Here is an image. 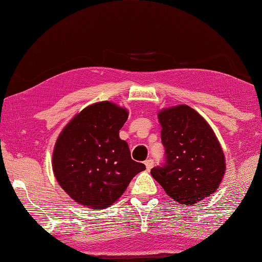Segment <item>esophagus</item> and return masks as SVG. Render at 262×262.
Masks as SVG:
<instances>
[{"instance_id":"esophagus-1","label":"esophagus","mask_w":262,"mask_h":262,"mask_svg":"<svg viewBox=\"0 0 262 262\" xmlns=\"http://www.w3.org/2000/svg\"><path fill=\"white\" fill-rule=\"evenodd\" d=\"M144 163H145V167L147 170H150V169L155 166V162H153V160H151V159H148V160H146Z\"/></svg>"}]
</instances>
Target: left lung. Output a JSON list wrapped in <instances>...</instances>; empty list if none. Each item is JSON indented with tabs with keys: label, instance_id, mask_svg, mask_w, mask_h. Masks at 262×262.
<instances>
[{
	"label": "left lung",
	"instance_id": "obj_1",
	"mask_svg": "<svg viewBox=\"0 0 262 262\" xmlns=\"http://www.w3.org/2000/svg\"><path fill=\"white\" fill-rule=\"evenodd\" d=\"M165 166L152 177L173 201L193 206L217 191L226 171L223 147L208 121L186 104L159 111Z\"/></svg>",
	"mask_w": 262,
	"mask_h": 262
}]
</instances>
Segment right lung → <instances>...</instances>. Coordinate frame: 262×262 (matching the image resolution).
<instances>
[{
	"label": "right lung",
	"instance_id": "1",
	"mask_svg": "<svg viewBox=\"0 0 262 262\" xmlns=\"http://www.w3.org/2000/svg\"><path fill=\"white\" fill-rule=\"evenodd\" d=\"M126 107L102 101L84 107L61 130L52 168L63 191L81 206L101 210L114 204L135 175L145 170L119 137Z\"/></svg>",
	"mask_w": 262,
	"mask_h": 262
}]
</instances>
